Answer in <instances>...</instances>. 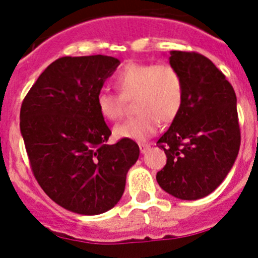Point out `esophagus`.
<instances>
[{
	"mask_svg": "<svg viewBox=\"0 0 258 258\" xmlns=\"http://www.w3.org/2000/svg\"><path fill=\"white\" fill-rule=\"evenodd\" d=\"M150 147H151V146H150L149 143H140V150L142 154H145V152L149 151Z\"/></svg>",
	"mask_w": 258,
	"mask_h": 258,
	"instance_id": "34e87169",
	"label": "esophagus"
}]
</instances>
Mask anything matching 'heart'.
<instances>
[{"instance_id": "heart-1", "label": "heart", "mask_w": 258, "mask_h": 258, "mask_svg": "<svg viewBox=\"0 0 258 258\" xmlns=\"http://www.w3.org/2000/svg\"><path fill=\"white\" fill-rule=\"evenodd\" d=\"M117 94L102 90L95 97L98 112L108 121L124 115L125 102L133 101L137 113L131 120L116 125L117 138L145 141L154 136L160 124H169L181 112L184 99L182 75L170 63L131 61L113 79Z\"/></svg>"}]
</instances>
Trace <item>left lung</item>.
<instances>
[{"mask_svg": "<svg viewBox=\"0 0 258 258\" xmlns=\"http://www.w3.org/2000/svg\"><path fill=\"white\" fill-rule=\"evenodd\" d=\"M169 63L181 72L184 99L181 112L157 141L166 164L156 179L174 198L202 199L222 183L238 156L236 95L225 75L199 52L174 50Z\"/></svg>", "mask_w": 258, "mask_h": 258, "instance_id": "obj_1", "label": "left lung"}]
</instances>
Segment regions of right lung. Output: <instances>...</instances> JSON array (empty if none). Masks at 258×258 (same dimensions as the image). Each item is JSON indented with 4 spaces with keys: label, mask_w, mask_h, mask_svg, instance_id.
<instances>
[{
    "label": "right lung",
    "mask_w": 258,
    "mask_h": 258,
    "mask_svg": "<svg viewBox=\"0 0 258 258\" xmlns=\"http://www.w3.org/2000/svg\"><path fill=\"white\" fill-rule=\"evenodd\" d=\"M120 64L107 55L63 56L40 75L23 99L20 132L31 169L47 197L79 214L113 208L140 147L111 131L95 97Z\"/></svg>",
    "instance_id": "1"
}]
</instances>
